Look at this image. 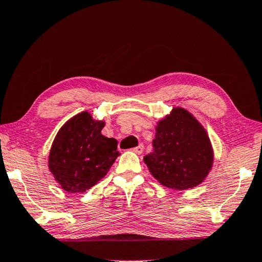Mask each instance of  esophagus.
<instances>
[{
	"label": "esophagus",
	"instance_id": "esophagus-1",
	"mask_svg": "<svg viewBox=\"0 0 262 262\" xmlns=\"http://www.w3.org/2000/svg\"><path fill=\"white\" fill-rule=\"evenodd\" d=\"M132 151H134L135 154H137V155H140V154H143V151H144V146H143L142 144H139L138 146H137V147L132 148Z\"/></svg>",
	"mask_w": 262,
	"mask_h": 262
}]
</instances>
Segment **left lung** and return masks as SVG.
<instances>
[{"mask_svg":"<svg viewBox=\"0 0 262 262\" xmlns=\"http://www.w3.org/2000/svg\"><path fill=\"white\" fill-rule=\"evenodd\" d=\"M155 151L144 157L151 174L167 188L198 186L212 170L214 152L205 127L186 108L173 106L157 122Z\"/></svg>","mask_w":262,"mask_h":262,"instance_id":"obj_1","label":"left lung"}]
</instances>
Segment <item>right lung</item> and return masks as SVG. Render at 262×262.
I'll use <instances>...</instances> for the list:
<instances>
[{"mask_svg": "<svg viewBox=\"0 0 262 262\" xmlns=\"http://www.w3.org/2000/svg\"><path fill=\"white\" fill-rule=\"evenodd\" d=\"M104 120L88 111L63 124L52 142L48 167L62 190L83 193L106 176L120 155L117 140L102 135Z\"/></svg>", "mask_w": 262, "mask_h": 262, "instance_id": "right-lung-1", "label": "right lung"}]
</instances>
